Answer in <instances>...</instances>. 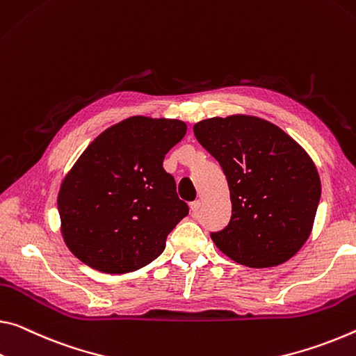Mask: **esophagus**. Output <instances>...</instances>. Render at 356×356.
Returning <instances> with one entry per match:
<instances>
[{
  "label": "esophagus",
  "mask_w": 356,
  "mask_h": 356,
  "mask_svg": "<svg viewBox=\"0 0 356 356\" xmlns=\"http://www.w3.org/2000/svg\"><path fill=\"white\" fill-rule=\"evenodd\" d=\"M200 209H201V201H193L190 204V211H191V213H193V216L200 211Z\"/></svg>",
  "instance_id": "1"
}]
</instances>
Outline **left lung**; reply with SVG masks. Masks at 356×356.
<instances>
[{"label": "left lung", "mask_w": 356, "mask_h": 356, "mask_svg": "<svg viewBox=\"0 0 356 356\" xmlns=\"http://www.w3.org/2000/svg\"><path fill=\"white\" fill-rule=\"evenodd\" d=\"M228 180L231 220L211 238L249 268L285 263L310 236L321 184L312 158L274 123L252 115L213 117L193 127Z\"/></svg>", "instance_id": "8db88e82"}]
</instances>
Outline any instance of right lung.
I'll use <instances>...</instances> for the list:
<instances>
[{
    "mask_svg": "<svg viewBox=\"0 0 356 356\" xmlns=\"http://www.w3.org/2000/svg\"><path fill=\"white\" fill-rule=\"evenodd\" d=\"M185 133L180 120L136 115L83 150L58 193L61 234L72 255L106 274L133 273L161 255L168 234L188 216L163 168Z\"/></svg>",
    "mask_w": 356,
    "mask_h": 356,
    "instance_id": "1",
    "label": "right lung"
}]
</instances>
